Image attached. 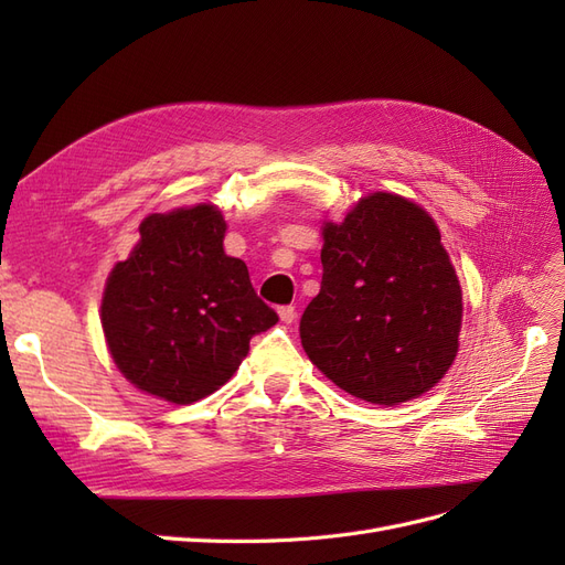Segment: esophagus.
<instances>
[{
  "instance_id": "esophagus-1",
  "label": "esophagus",
  "mask_w": 565,
  "mask_h": 565,
  "mask_svg": "<svg viewBox=\"0 0 565 565\" xmlns=\"http://www.w3.org/2000/svg\"><path fill=\"white\" fill-rule=\"evenodd\" d=\"M278 316H280V320L282 322H295V318H297V309H295V306L292 303H289V306H280V309H278Z\"/></svg>"
}]
</instances>
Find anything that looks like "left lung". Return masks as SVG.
Segmentation results:
<instances>
[{
  "label": "left lung",
  "mask_w": 565,
  "mask_h": 565,
  "mask_svg": "<svg viewBox=\"0 0 565 565\" xmlns=\"http://www.w3.org/2000/svg\"><path fill=\"white\" fill-rule=\"evenodd\" d=\"M322 282L299 322L311 363L351 396L398 405L436 386L457 355L461 287L436 221L393 193L322 226Z\"/></svg>",
  "instance_id": "1"
}]
</instances>
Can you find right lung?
<instances>
[{
  "mask_svg": "<svg viewBox=\"0 0 565 565\" xmlns=\"http://www.w3.org/2000/svg\"><path fill=\"white\" fill-rule=\"evenodd\" d=\"M108 276L100 322L115 365L150 396L188 405L224 386L249 339L278 322L245 262L224 252L214 204L150 214Z\"/></svg>",
  "mask_w": 565,
  "mask_h": 565,
  "instance_id": "1",
  "label": "right lung"
}]
</instances>
